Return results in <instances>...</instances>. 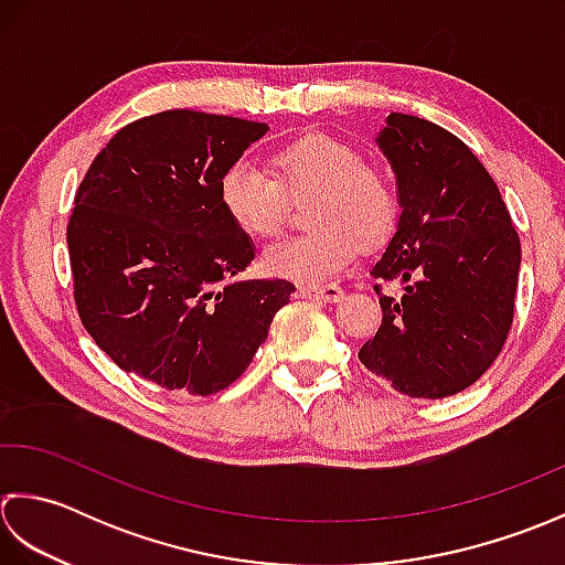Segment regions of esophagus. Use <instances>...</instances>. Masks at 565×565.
<instances>
[{
  "label": "esophagus",
  "mask_w": 565,
  "mask_h": 565,
  "mask_svg": "<svg viewBox=\"0 0 565 565\" xmlns=\"http://www.w3.org/2000/svg\"><path fill=\"white\" fill-rule=\"evenodd\" d=\"M299 297L317 299V302H339L343 290L339 285H324V287H299Z\"/></svg>",
  "instance_id": "1"
}]
</instances>
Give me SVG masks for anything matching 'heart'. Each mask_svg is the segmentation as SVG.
Returning a JSON list of instances; mask_svg holds the SVG:
<instances>
[{
  "mask_svg": "<svg viewBox=\"0 0 565 565\" xmlns=\"http://www.w3.org/2000/svg\"><path fill=\"white\" fill-rule=\"evenodd\" d=\"M307 200L309 232L266 250L263 268L275 278L319 287L347 270L359 246L373 250L393 236L399 194L387 172L349 141L307 134L270 156V172L234 160L216 182V200L241 234L270 238L285 226L290 200Z\"/></svg>",
  "mask_w": 565,
  "mask_h": 565,
  "instance_id": "b5f03b06",
  "label": "heart"
}]
</instances>
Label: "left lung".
<instances>
[{
  "mask_svg": "<svg viewBox=\"0 0 565 565\" xmlns=\"http://www.w3.org/2000/svg\"><path fill=\"white\" fill-rule=\"evenodd\" d=\"M377 143L395 168L402 214L373 268L383 321L359 359L402 395H456L508 341L520 234L490 172L451 131L395 111ZM395 279L406 282L399 300L382 292Z\"/></svg>",
  "mask_w": 565,
  "mask_h": 565,
  "instance_id": "1",
  "label": "left lung"
}]
</instances>
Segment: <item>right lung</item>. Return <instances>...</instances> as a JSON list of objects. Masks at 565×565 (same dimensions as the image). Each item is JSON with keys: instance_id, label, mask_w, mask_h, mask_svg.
<instances>
[{"instance_id": "obj_1", "label": "right lung", "mask_w": 565, "mask_h": 565, "mask_svg": "<svg viewBox=\"0 0 565 565\" xmlns=\"http://www.w3.org/2000/svg\"><path fill=\"white\" fill-rule=\"evenodd\" d=\"M268 131L224 114L136 119L92 160L67 218L79 321L121 371L182 395L234 383L290 302L287 280L232 282L253 244L216 200L224 168Z\"/></svg>"}]
</instances>
